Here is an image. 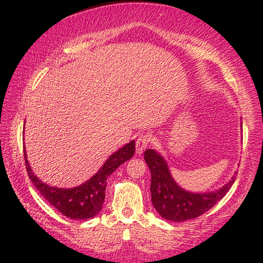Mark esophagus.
I'll list each match as a JSON object with an SVG mask.
<instances>
[{
	"mask_svg": "<svg viewBox=\"0 0 263 263\" xmlns=\"http://www.w3.org/2000/svg\"><path fill=\"white\" fill-rule=\"evenodd\" d=\"M151 139H152V135L151 134L140 135L138 140H136V152H138L139 154H141L143 151L146 149V147L148 146Z\"/></svg>",
	"mask_w": 263,
	"mask_h": 263,
	"instance_id": "esophagus-1",
	"label": "esophagus"
}]
</instances>
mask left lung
I'll return each instance as SVG.
<instances>
[{"label":"left lung","mask_w":263,"mask_h":263,"mask_svg":"<svg viewBox=\"0 0 263 263\" xmlns=\"http://www.w3.org/2000/svg\"><path fill=\"white\" fill-rule=\"evenodd\" d=\"M143 156L151 171V200L158 213L167 220L181 222L200 217L217 204L235 182L232 178L214 193H188L176 184L160 154L153 149H146Z\"/></svg>","instance_id":"1"}]
</instances>
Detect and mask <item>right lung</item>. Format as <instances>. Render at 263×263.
<instances>
[{"label":"right lung","instance_id":"right-lung-1","mask_svg":"<svg viewBox=\"0 0 263 263\" xmlns=\"http://www.w3.org/2000/svg\"><path fill=\"white\" fill-rule=\"evenodd\" d=\"M134 153L135 141H132L118 149L117 152H115L89 181L85 182L84 184L79 185L77 188L62 189L46 185L45 183L39 181L32 172L27 161L26 152L24 151L28 177L38 189V192L41 193V195L67 218L79 219V220L93 218L99 213L103 207L104 200H105L107 178L121 164L130 159Z\"/></svg>","mask_w":263,"mask_h":263}]
</instances>
